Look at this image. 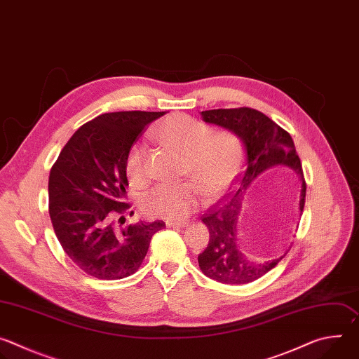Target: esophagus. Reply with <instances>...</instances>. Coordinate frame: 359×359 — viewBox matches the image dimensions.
I'll return each instance as SVG.
<instances>
[{
  "instance_id": "1",
  "label": "esophagus",
  "mask_w": 359,
  "mask_h": 359,
  "mask_svg": "<svg viewBox=\"0 0 359 359\" xmlns=\"http://www.w3.org/2000/svg\"><path fill=\"white\" fill-rule=\"evenodd\" d=\"M168 227H186L187 222H175V220H166Z\"/></svg>"
}]
</instances>
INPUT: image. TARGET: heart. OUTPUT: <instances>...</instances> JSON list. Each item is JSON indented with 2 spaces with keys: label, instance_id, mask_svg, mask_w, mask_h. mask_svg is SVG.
<instances>
[{
  "label": "heart",
  "instance_id": "b5f03b06",
  "mask_svg": "<svg viewBox=\"0 0 359 359\" xmlns=\"http://www.w3.org/2000/svg\"><path fill=\"white\" fill-rule=\"evenodd\" d=\"M155 136L184 153L183 172L192 180L161 183L142 198V209L150 217L183 220L196 210L203 197L213 200L233 183L243 163L241 139L230 130L213 132V128L184 114L162 121ZM129 179L139 183L146 176V147L136 143L126 158Z\"/></svg>",
  "mask_w": 359,
  "mask_h": 359
}]
</instances>
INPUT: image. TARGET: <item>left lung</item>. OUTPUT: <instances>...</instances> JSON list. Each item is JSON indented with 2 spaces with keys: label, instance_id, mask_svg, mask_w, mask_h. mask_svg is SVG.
Here are the masks:
<instances>
[{
  "label": "left lung",
  "instance_id": "obj_1",
  "mask_svg": "<svg viewBox=\"0 0 359 359\" xmlns=\"http://www.w3.org/2000/svg\"><path fill=\"white\" fill-rule=\"evenodd\" d=\"M201 118L204 122L234 132L241 139L245 165L236 179L234 190L201 217V222L209 229L210 240L206 250L198 254V267L219 283L247 284L267 274L287 252L263 263H252L243 255L238 245V217L244 193L266 170L287 166L301 177L299 210L302 213L306 184L301 161L290 133L260 111L251 108L212 109L203 111Z\"/></svg>",
  "mask_w": 359,
  "mask_h": 359
}]
</instances>
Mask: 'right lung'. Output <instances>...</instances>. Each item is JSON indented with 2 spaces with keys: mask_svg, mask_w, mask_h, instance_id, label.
<instances>
[{
  "mask_svg": "<svg viewBox=\"0 0 359 359\" xmlns=\"http://www.w3.org/2000/svg\"><path fill=\"white\" fill-rule=\"evenodd\" d=\"M165 112L102 114L82 125L49 173V217L68 257L88 276L121 280L137 271L162 220L125 224L126 158L144 126ZM133 213V212H132ZM120 217L118 223L114 220Z\"/></svg>",
  "mask_w": 359,
  "mask_h": 359,
  "instance_id": "right-lung-1",
  "label": "right lung"
}]
</instances>
